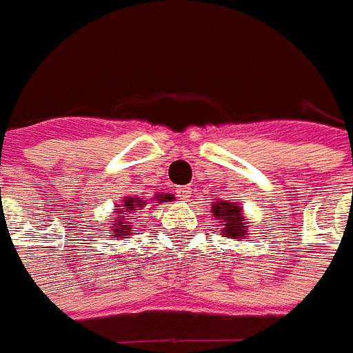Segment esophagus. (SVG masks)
<instances>
[{"instance_id":"1","label":"esophagus","mask_w":353,"mask_h":353,"mask_svg":"<svg viewBox=\"0 0 353 353\" xmlns=\"http://www.w3.org/2000/svg\"><path fill=\"white\" fill-rule=\"evenodd\" d=\"M176 192H177V196H179V200H189L192 194V189L187 185V187H177Z\"/></svg>"}]
</instances>
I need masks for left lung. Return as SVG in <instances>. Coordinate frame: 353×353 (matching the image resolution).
<instances>
[{
    "label": "left lung",
    "mask_w": 353,
    "mask_h": 353,
    "mask_svg": "<svg viewBox=\"0 0 353 353\" xmlns=\"http://www.w3.org/2000/svg\"><path fill=\"white\" fill-rule=\"evenodd\" d=\"M212 212L217 219H221L223 223V232L227 234V236L238 238V240H242L244 234L248 232L245 227H248V221H245L242 214H240V206L238 204H232V202H217L214 208H212Z\"/></svg>",
    "instance_id": "1"
}]
</instances>
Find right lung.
Here are the masks:
<instances>
[{"label": "right lung", "instance_id": "1", "mask_svg": "<svg viewBox=\"0 0 353 353\" xmlns=\"http://www.w3.org/2000/svg\"><path fill=\"white\" fill-rule=\"evenodd\" d=\"M157 202H164V200H172L174 196L172 194H159L157 196ZM145 208V202L141 199H128L124 200V204L117 206L119 214L115 215V221H113V227H111V234L113 236H132L136 229H138V217H139V210Z\"/></svg>", "mask_w": 353, "mask_h": 353}]
</instances>
